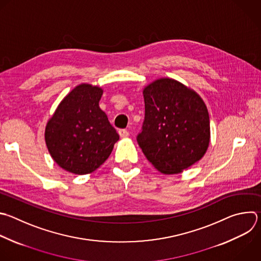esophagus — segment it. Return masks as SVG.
Masks as SVG:
<instances>
[{
	"label": "esophagus",
	"instance_id": "1",
	"mask_svg": "<svg viewBox=\"0 0 261 261\" xmlns=\"http://www.w3.org/2000/svg\"><path fill=\"white\" fill-rule=\"evenodd\" d=\"M119 135L122 137V138H126L129 136V132L125 129H120L119 130Z\"/></svg>",
	"mask_w": 261,
	"mask_h": 261
}]
</instances>
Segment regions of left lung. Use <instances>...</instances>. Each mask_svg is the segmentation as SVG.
<instances>
[{"instance_id": "obj_1", "label": "left lung", "mask_w": 261, "mask_h": 261, "mask_svg": "<svg viewBox=\"0 0 261 261\" xmlns=\"http://www.w3.org/2000/svg\"><path fill=\"white\" fill-rule=\"evenodd\" d=\"M145 117L138 145L163 174H178L206 153L210 120L202 97L171 77H160L142 90Z\"/></svg>"}]
</instances>
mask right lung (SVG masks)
I'll return each mask as SVG.
<instances>
[{
	"label": "right lung",
	"mask_w": 261,
	"mask_h": 261,
	"mask_svg": "<svg viewBox=\"0 0 261 261\" xmlns=\"http://www.w3.org/2000/svg\"><path fill=\"white\" fill-rule=\"evenodd\" d=\"M103 90L82 83L60 101L45 128L54 162L76 175L89 174L110 156L119 135L99 108Z\"/></svg>",
	"instance_id": "right-lung-1"
}]
</instances>
